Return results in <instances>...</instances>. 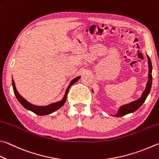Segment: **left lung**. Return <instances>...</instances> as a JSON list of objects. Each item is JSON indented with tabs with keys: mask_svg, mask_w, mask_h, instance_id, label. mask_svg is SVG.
<instances>
[{
	"mask_svg": "<svg viewBox=\"0 0 159 159\" xmlns=\"http://www.w3.org/2000/svg\"><path fill=\"white\" fill-rule=\"evenodd\" d=\"M147 57H148V67H149V74H148V81L147 83L145 89L143 91L142 95L139 98V99L129 103H126V104L121 106L120 108L118 109L117 112L115 115H114V117H120L124 116V115H127L129 113H131V112H135L136 110L139 108L141 106L143 105V103L145 102V99L149 94L150 90H151L152 88V62L151 60H150L149 57L147 55ZM92 92H94L92 90Z\"/></svg>",
	"mask_w": 159,
	"mask_h": 159,
	"instance_id": "obj_1",
	"label": "left lung"
}]
</instances>
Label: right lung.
<instances>
[{
    "label": "right lung",
    "instance_id": "add662e5",
    "mask_svg": "<svg viewBox=\"0 0 159 159\" xmlns=\"http://www.w3.org/2000/svg\"><path fill=\"white\" fill-rule=\"evenodd\" d=\"M80 76H77L75 78V79H74L73 80H71V81L70 82V84H69L67 89H66L65 94L64 95V97H63V98L62 99V100H60L57 102L51 103V104H49V105L44 106H39L33 105V104H32V103H30V102H28V101L25 100L24 98L19 93L18 91L16 90V88L15 87V83H14L13 79H12V87H13L14 94H15L16 99H18L19 103H21V104L24 106L25 109L33 112L34 113H35L36 115H40V116H43V115H49V114L52 113V112L56 111L57 110H58L59 108H61L62 106L65 104L66 101H67V94L69 92V89H70V87L72 85L74 84L75 83L78 81V80L80 79Z\"/></svg>",
    "mask_w": 159,
    "mask_h": 159
}]
</instances>
